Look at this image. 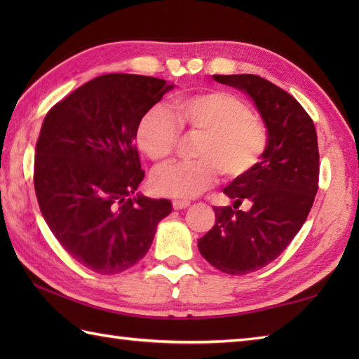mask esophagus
I'll list each match as a JSON object with an SVG mask.
<instances>
[{
    "label": "esophagus",
    "mask_w": 359,
    "mask_h": 359,
    "mask_svg": "<svg viewBox=\"0 0 359 359\" xmlns=\"http://www.w3.org/2000/svg\"><path fill=\"white\" fill-rule=\"evenodd\" d=\"M189 207L188 201H172V208L174 210H185Z\"/></svg>",
    "instance_id": "esophagus-1"
}]
</instances>
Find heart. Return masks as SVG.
Here are the masks:
<instances>
[{"label": "heart", "mask_w": 359, "mask_h": 359, "mask_svg": "<svg viewBox=\"0 0 359 359\" xmlns=\"http://www.w3.org/2000/svg\"><path fill=\"white\" fill-rule=\"evenodd\" d=\"M172 114L162 106L151 108L137 126V144L154 162L170 158L180 129L199 134L196 160L168 163L152 172L151 185L158 194L191 199L217 182L219 170L228 179L248 174L266 148V129L250 106L225 90L182 95L172 102Z\"/></svg>", "instance_id": "b5f03b06"}]
</instances>
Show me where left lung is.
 <instances>
[{
    "label": "left lung",
    "mask_w": 359,
    "mask_h": 359,
    "mask_svg": "<svg viewBox=\"0 0 359 359\" xmlns=\"http://www.w3.org/2000/svg\"><path fill=\"white\" fill-rule=\"evenodd\" d=\"M212 79L253 100L269 135L261 162L224 188L233 208L212 207L216 224L197 243L217 270L247 274L273 262L306 222L318 191V135L296 98L269 80L253 74ZM243 200L252 205L248 212L238 210Z\"/></svg>",
    "instance_id": "left-lung-1"
}]
</instances>
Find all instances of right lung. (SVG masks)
<instances>
[{"label": "right lung", "mask_w": 359, "mask_h": 359, "mask_svg": "<svg viewBox=\"0 0 359 359\" xmlns=\"http://www.w3.org/2000/svg\"><path fill=\"white\" fill-rule=\"evenodd\" d=\"M172 88L162 79L106 74L44 117L34 166L38 205L67 253L98 274L139 262L172 210L168 199L137 193L144 171L134 144L142 117Z\"/></svg>", "instance_id": "add662e5"}]
</instances>
